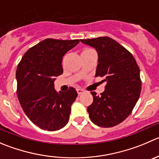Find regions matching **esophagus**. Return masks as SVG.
Masks as SVG:
<instances>
[{
    "mask_svg": "<svg viewBox=\"0 0 159 159\" xmlns=\"http://www.w3.org/2000/svg\"><path fill=\"white\" fill-rule=\"evenodd\" d=\"M77 93H78L79 95L82 94L84 93V90H82V89H77Z\"/></svg>",
    "mask_w": 159,
    "mask_h": 159,
    "instance_id": "obj_1",
    "label": "esophagus"
}]
</instances>
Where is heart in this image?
Returning <instances> with one entry per match:
<instances>
[{
	"label": "heart",
	"mask_w": 159,
	"mask_h": 159,
	"mask_svg": "<svg viewBox=\"0 0 159 159\" xmlns=\"http://www.w3.org/2000/svg\"><path fill=\"white\" fill-rule=\"evenodd\" d=\"M93 51V50L90 49V48H85L82 52H88V51Z\"/></svg>",
	"instance_id": "1"
}]
</instances>
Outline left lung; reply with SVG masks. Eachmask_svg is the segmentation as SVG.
<instances>
[{
	"label": "left lung",
	"mask_w": 159,
	"mask_h": 159,
	"mask_svg": "<svg viewBox=\"0 0 159 159\" xmlns=\"http://www.w3.org/2000/svg\"><path fill=\"white\" fill-rule=\"evenodd\" d=\"M98 54L95 76L103 77L105 91L97 95L91 91L93 101L87 107L90 120L101 127H112L130 115L141 91L140 69L133 54L108 37L83 39Z\"/></svg>",
	"instance_id": "1"
}]
</instances>
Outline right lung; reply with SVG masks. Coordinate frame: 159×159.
<instances>
[{"instance_id":"right-lung-1","label":"right lung","mask_w":159,"mask_h":159,"mask_svg":"<svg viewBox=\"0 0 159 159\" xmlns=\"http://www.w3.org/2000/svg\"><path fill=\"white\" fill-rule=\"evenodd\" d=\"M79 42L45 39L30 48L18 65L17 95L21 106L29 119L45 130L61 129L69 119L76 90L69 87L58 93L54 81L63 73L62 57Z\"/></svg>"}]
</instances>
